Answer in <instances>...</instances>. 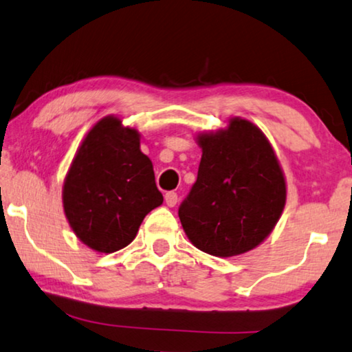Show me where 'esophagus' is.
Here are the masks:
<instances>
[{
    "label": "esophagus",
    "instance_id": "obj_1",
    "mask_svg": "<svg viewBox=\"0 0 352 352\" xmlns=\"http://www.w3.org/2000/svg\"><path fill=\"white\" fill-rule=\"evenodd\" d=\"M166 204L169 206V207H174L175 204H177V201H178V196H177V192L175 191H169V192H166Z\"/></svg>",
    "mask_w": 352,
    "mask_h": 352
}]
</instances>
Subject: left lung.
Returning <instances> with one entry per match:
<instances>
[{
    "label": "left lung",
    "mask_w": 352,
    "mask_h": 352,
    "mask_svg": "<svg viewBox=\"0 0 352 352\" xmlns=\"http://www.w3.org/2000/svg\"><path fill=\"white\" fill-rule=\"evenodd\" d=\"M197 178L178 207L197 249L215 256L245 254L273 231L285 206V178L268 138L250 121L201 133Z\"/></svg>",
    "instance_id": "8db88e82"
}]
</instances>
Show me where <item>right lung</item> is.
Segmentation results:
<instances>
[{"label": "right lung", "instance_id": "right-lung-1", "mask_svg": "<svg viewBox=\"0 0 352 352\" xmlns=\"http://www.w3.org/2000/svg\"><path fill=\"white\" fill-rule=\"evenodd\" d=\"M62 199L68 223L87 247L111 254L131 244L146 214L162 204L135 129L115 116L98 121L72 162Z\"/></svg>", "mask_w": 352, "mask_h": 352}]
</instances>
